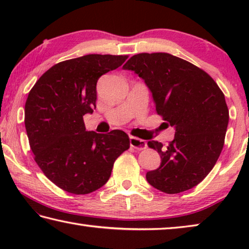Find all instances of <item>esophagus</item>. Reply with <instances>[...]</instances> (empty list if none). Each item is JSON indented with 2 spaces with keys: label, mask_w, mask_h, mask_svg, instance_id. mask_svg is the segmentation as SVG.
<instances>
[{
  "label": "esophagus",
  "mask_w": 249,
  "mask_h": 249,
  "mask_svg": "<svg viewBox=\"0 0 249 249\" xmlns=\"http://www.w3.org/2000/svg\"><path fill=\"white\" fill-rule=\"evenodd\" d=\"M129 144H130V147H133V148H135L136 150L146 149L147 147V142L145 141L134 136H129Z\"/></svg>",
  "instance_id": "obj_1"
}]
</instances>
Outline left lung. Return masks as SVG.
I'll list each match as a JSON object with an SVG mask.
<instances>
[{"mask_svg":"<svg viewBox=\"0 0 249 249\" xmlns=\"http://www.w3.org/2000/svg\"><path fill=\"white\" fill-rule=\"evenodd\" d=\"M123 68L144 80L157 114L176 128L169 145L147 142L161 158L159 168L146 174L147 181L168 195L196 187L224 146L230 115L222 90L204 70L167 53L134 54Z\"/></svg>","mask_w":249,"mask_h":249,"instance_id":"1","label":"left lung"}]
</instances>
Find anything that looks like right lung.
<instances>
[{"instance_id": "1", "label": "right lung", "mask_w": 249, "mask_h": 249, "mask_svg": "<svg viewBox=\"0 0 249 249\" xmlns=\"http://www.w3.org/2000/svg\"><path fill=\"white\" fill-rule=\"evenodd\" d=\"M126 54H87L59 62L37 80L25 103V127L34 159L62 190L88 195L107 182L114 161L129 148L123 130L88 132L83 115L96 102V82Z\"/></svg>"}]
</instances>
